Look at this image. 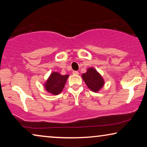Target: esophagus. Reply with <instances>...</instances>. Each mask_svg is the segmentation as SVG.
I'll return each instance as SVG.
<instances>
[{"label": "esophagus", "mask_w": 147, "mask_h": 147, "mask_svg": "<svg viewBox=\"0 0 147 147\" xmlns=\"http://www.w3.org/2000/svg\"><path fill=\"white\" fill-rule=\"evenodd\" d=\"M72 74H73L74 75H78V74H79V72L77 71H73Z\"/></svg>", "instance_id": "esophagus-1"}]
</instances>
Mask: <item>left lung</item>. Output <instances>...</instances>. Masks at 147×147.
<instances>
[{"label": "left lung", "mask_w": 147, "mask_h": 147, "mask_svg": "<svg viewBox=\"0 0 147 147\" xmlns=\"http://www.w3.org/2000/svg\"><path fill=\"white\" fill-rule=\"evenodd\" d=\"M82 77L92 92H98L104 85V80L102 76L94 67L88 68L87 71L82 74Z\"/></svg>", "instance_id": "obj_1"}]
</instances>
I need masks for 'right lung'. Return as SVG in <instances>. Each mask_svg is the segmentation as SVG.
<instances>
[{
  "label": "right lung",
  "mask_w": 147,
  "mask_h": 147,
  "mask_svg": "<svg viewBox=\"0 0 147 147\" xmlns=\"http://www.w3.org/2000/svg\"><path fill=\"white\" fill-rule=\"evenodd\" d=\"M69 75H61L58 72H53L44 84V87L49 93L58 95L63 91Z\"/></svg>",
  "instance_id": "obj_1"
}]
</instances>
